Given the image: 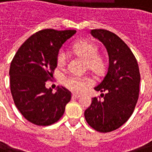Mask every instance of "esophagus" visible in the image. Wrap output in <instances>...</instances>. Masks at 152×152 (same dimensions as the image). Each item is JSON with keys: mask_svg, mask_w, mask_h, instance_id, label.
<instances>
[{"mask_svg": "<svg viewBox=\"0 0 152 152\" xmlns=\"http://www.w3.org/2000/svg\"><path fill=\"white\" fill-rule=\"evenodd\" d=\"M81 96L80 95H76V94H72V98L73 99H79V98H80Z\"/></svg>", "mask_w": 152, "mask_h": 152, "instance_id": "34e87169", "label": "esophagus"}]
</instances>
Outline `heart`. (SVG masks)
<instances>
[{"instance_id":"obj_1","label":"heart","mask_w":152,"mask_h":152,"mask_svg":"<svg viewBox=\"0 0 152 152\" xmlns=\"http://www.w3.org/2000/svg\"><path fill=\"white\" fill-rule=\"evenodd\" d=\"M73 50L76 54L85 58L87 67L95 74L102 75L106 71V60L102 56L98 54L99 47L96 44L88 40H81L74 44ZM56 62L60 68H64L66 65L67 53L63 49L57 52ZM93 83L94 81L89 76L71 75L64 80V86L75 93H83Z\"/></svg>"}]
</instances>
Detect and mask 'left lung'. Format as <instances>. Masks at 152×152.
Instances as JSON below:
<instances>
[{
  "label": "left lung",
  "mask_w": 152,
  "mask_h": 152,
  "mask_svg": "<svg viewBox=\"0 0 152 152\" xmlns=\"http://www.w3.org/2000/svg\"><path fill=\"white\" fill-rule=\"evenodd\" d=\"M91 34L106 48L109 65L102 81L95 88L106 94L93 98L84 117L98 132H112L124 125L134 111L139 98V66L129 47L117 34L104 29L91 30Z\"/></svg>",
  "instance_id": "8db88e82"
}]
</instances>
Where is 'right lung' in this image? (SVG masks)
I'll list each match as a JSON object with an SVG mask.
<instances>
[{"instance_id": "right-lung-1", "label": "right lung", "mask_w": 152, "mask_h": 152, "mask_svg": "<svg viewBox=\"0 0 152 152\" xmlns=\"http://www.w3.org/2000/svg\"><path fill=\"white\" fill-rule=\"evenodd\" d=\"M76 32L41 30L22 44L11 62L10 89L14 103L34 125L46 126L57 122L71 100L68 89L58 88L53 94L51 88H46V83L52 80L57 52Z\"/></svg>"}]
</instances>
